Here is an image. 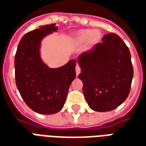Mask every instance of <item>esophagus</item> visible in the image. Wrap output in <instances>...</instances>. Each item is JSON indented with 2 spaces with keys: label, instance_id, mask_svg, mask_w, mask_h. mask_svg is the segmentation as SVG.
Returning <instances> with one entry per match:
<instances>
[{
  "label": "esophagus",
  "instance_id": "1",
  "mask_svg": "<svg viewBox=\"0 0 146 146\" xmlns=\"http://www.w3.org/2000/svg\"><path fill=\"white\" fill-rule=\"evenodd\" d=\"M80 67L77 65L76 66V76H78L80 74Z\"/></svg>",
  "mask_w": 146,
  "mask_h": 146
}]
</instances>
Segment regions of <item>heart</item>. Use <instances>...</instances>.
Segmentation results:
<instances>
[{
    "instance_id": "heart-1",
    "label": "heart",
    "mask_w": 146,
    "mask_h": 146,
    "mask_svg": "<svg viewBox=\"0 0 146 146\" xmlns=\"http://www.w3.org/2000/svg\"><path fill=\"white\" fill-rule=\"evenodd\" d=\"M102 39L100 30H93L92 29H82L78 30L73 36V43L75 44H83L87 40L92 44L98 43Z\"/></svg>"
}]
</instances>
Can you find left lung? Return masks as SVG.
<instances>
[{"label":"left lung","mask_w":146,"mask_h":146,"mask_svg":"<svg viewBox=\"0 0 146 146\" xmlns=\"http://www.w3.org/2000/svg\"><path fill=\"white\" fill-rule=\"evenodd\" d=\"M78 78L89 107L97 112L117 108L127 98L134 71L131 53L118 35L108 33L102 42L77 58Z\"/></svg>","instance_id":"left-lung-1"}]
</instances>
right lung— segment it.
<instances>
[{
	"label": "right lung",
	"instance_id": "obj_1",
	"mask_svg": "<svg viewBox=\"0 0 146 146\" xmlns=\"http://www.w3.org/2000/svg\"><path fill=\"white\" fill-rule=\"evenodd\" d=\"M57 30L52 23L26 33L15 57L18 90L26 104L40 114H54L63 108L69 88L76 77V60L51 69L41 59V40Z\"/></svg>",
	"mask_w": 146,
	"mask_h": 146
}]
</instances>
